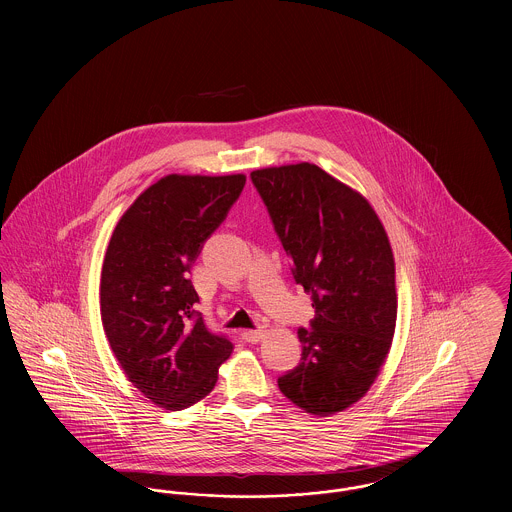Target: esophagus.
I'll list each match as a JSON object with an SVG mask.
<instances>
[{
	"instance_id": "obj_1",
	"label": "esophagus",
	"mask_w": 512,
	"mask_h": 512,
	"mask_svg": "<svg viewBox=\"0 0 512 512\" xmlns=\"http://www.w3.org/2000/svg\"><path fill=\"white\" fill-rule=\"evenodd\" d=\"M265 330L263 328H259V330H247L245 332V340L249 341V343H259V341L265 338Z\"/></svg>"
}]
</instances>
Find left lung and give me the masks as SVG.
I'll return each instance as SVG.
<instances>
[{"label": "left lung", "instance_id": "1", "mask_svg": "<svg viewBox=\"0 0 512 512\" xmlns=\"http://www.w3.org/2000/svg\"><path fill=\"white\" fill-rule=\"evenodd\" d=\"M251 180L315 309L313 330H297L301 363L278 388L305 413H341L370 390L395 334L388 232L365 195L313 163L257 169Z\"/></svg>", "mask_w": 512, "mask_h": 512}]
</instances>
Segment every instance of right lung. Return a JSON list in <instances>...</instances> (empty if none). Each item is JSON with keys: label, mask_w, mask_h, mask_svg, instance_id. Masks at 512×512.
<instances>
[{"label": "right lung", "mask_w": 512, "mask_h": 512, "mask_svg": "<svg viewBox=\"0 0 512 512\" xmlns=\"http://www.w3.org/2000/svg\"><path fill=\"white\" fill-rule=\"evenodd\" d=\"M244 184L245 174H167L124 211L107 245L105 336L128 382L167 411L207 397L234 349L195 313L190 270Z\"/></svg>", "instance_id": "1"}]
</instances>
